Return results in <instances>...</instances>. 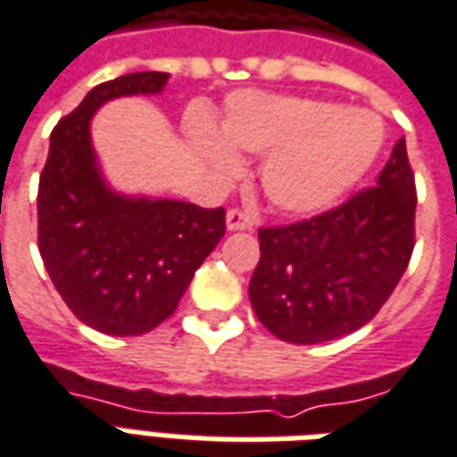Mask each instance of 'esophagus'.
Segmentation results:
<instances>
[{
  "instance_id": "obj_1",
  "label": "esophagus",
  "mask_w": 457,
  "mask_h": 457,
  "mask_svg": "<svg viewBox=\"0 0 457 457\" xmlns=\"http://www.w3.org/2000/svg\"><path fill=\"white\" fill-rule=\"evenodd\" d=\"M252 225H254V218L245 210L232 208L228 212V229H249Z\"/></svg>"
}]
</instances>
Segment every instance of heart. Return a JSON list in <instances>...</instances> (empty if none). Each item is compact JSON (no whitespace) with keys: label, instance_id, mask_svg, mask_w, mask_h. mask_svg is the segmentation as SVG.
I'll return each mask as SVG.
<instances>
[{"label":"heart","instance_id":"obj_1","mask_svg":"<svg viewBox=\"0 0 457 457\" xmlns=\"http://www.w3.org/2000/svg\"><path fill=\"white\" fill-rule=\"evenodd\" d=\"M221 137L205 114H193L188 134L200 159L222 179L239 169L237 154H267L259 179L281 212L330 208L379 156L384 127L364 110L306 97L237 93L229 97Z\"/></svg>","mask_w":457,"mask_h":457}]
</instances>
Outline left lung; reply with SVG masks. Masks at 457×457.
Segmentation results:
<instances>
[{
  "instance_id": "obj_1",
  "label": "left lung",
  "mask_w": 457,
  "mask_h": 457,
  "mask_svg": "<svg viewBox=\"0 0 457 457\" xmlns=\"http://www.w3.org/2000/svg\"><path fill=\"white\" fill-rule=\"evenodd\" d=\"M413 220L416 180L399 139L377 186L313 218L259 228L249 301L262 326L278 340L318 345L370 323L411 262Z\"/></svg>"
}]
</instances>
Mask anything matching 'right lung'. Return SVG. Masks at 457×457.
Returning <instances> with one entry per match:
<instances>
[{"label":"right lung","mask_w":457,"mask_h":457,"mask_svg":"<svg viewBox=\"0 0 457 457\" xmlns=\"http://www.w3.org/2000/svg\"><path fill=\"white\" fill-rule=\"evenodd\" d=\"M169 73L97 85L51 131L38 179V252L75 318L107 336H144L176 311L195 269L225 235V208L124 198L104 186L90 144L97 107L156 95Z\"/></svg>","instance_id":"1"}]
</instances>
